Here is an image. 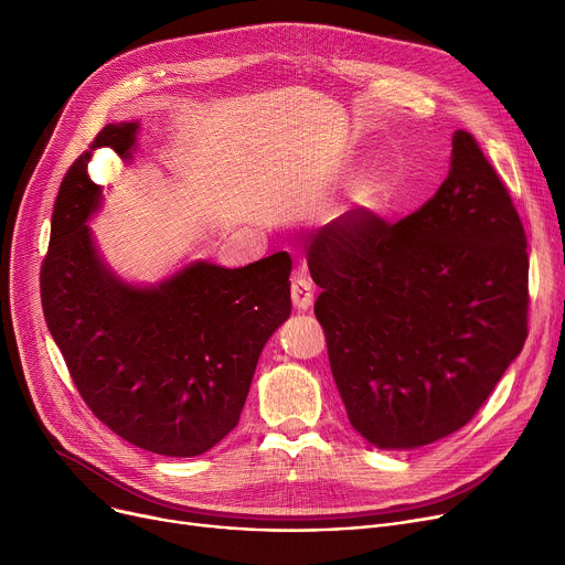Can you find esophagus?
Masks as SVG:
<instances>
[{
	"mask_svg": "<svg viewBox=\"0 0 565 565\" xmlns=\"http://www.w3.org/2000/svg\"><path fill=\"white\" fill-rule=\"evenodd\" d=\"M290 300L298 311H309L313 307V290L307 279H295L290 286Z\"/></svg>",
	"mask_w": 565,
	"mask_h": 565,
	"instance_id": "obj_1",
	"label": "esophagus"
}]
</instances>
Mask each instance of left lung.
<instances>
[{
	"label": "left lung",
	"instance_id": "1",
	"mask_svg": "<svg viewBox=\"0 0 565 565\" xmlns=\"http://www.w3.org/2000/svg\"><path fill=\"white\" fill-rule=\"evenodd\" d=\"M307 260L348 419L377 449L460 430L526 341V235L465 130L417 213L387 224L350 211L316 233Z\"/></svg>",
	"mask_w": 565,
	"mask_h": 565
}]
</instances>
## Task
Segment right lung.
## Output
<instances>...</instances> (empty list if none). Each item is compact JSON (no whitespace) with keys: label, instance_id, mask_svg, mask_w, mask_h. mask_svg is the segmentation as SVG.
Returning <instances> with one entry per match:
<instances>
[{"label":"right lung","instance_id":"1","mask_svg":"<svg viewBox=\"0 0 565 565\" xmlns=\"http://www.w3.org/2000/svg\"><path fill=\"white\" fill-rule=\"evenodd\" d=\"M139 124H109L66 171L41 270L47 330L84 403L135 447L192 458L241 422L260 350L290 316V256L196 260L158 286L118 279L86 222L103 205L96 148L132 160Z\"/></svg>","mask_w":565,"mask_h":565}]
</instances>
